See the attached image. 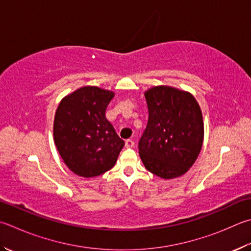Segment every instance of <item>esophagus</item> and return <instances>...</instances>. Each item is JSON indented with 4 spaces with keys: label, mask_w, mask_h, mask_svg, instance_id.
I'll use <instances>...</instances> for the list:
<instances>
[{
    "label": "esophagus",
    "mask_w": 251,
    "mask_h": 251,
    "mask_svg": "<svg viewBox=\"0 0 251 251\" xmlns=\"http://www.w3.org/2000/svg\"><path fill=\"white\" fill-rule=\"evenodd\" d=\"M126 148H133V146H134V141L133 140H130V139L126 140Z\"/></svg>",
    "instance_id": "34e87169"
}]
</instances>
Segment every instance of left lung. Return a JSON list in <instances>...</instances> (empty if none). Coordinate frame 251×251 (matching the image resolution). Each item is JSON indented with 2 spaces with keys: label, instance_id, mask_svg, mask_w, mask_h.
Instances as JSON below:
<instances>
[{
  "label": "left lung",
  "instance_id": "obj_1",
  "mask_svg": "<svg viewBox=\"0 0 251 251\" xmlns=\"http://www.w3.org/2000/svg\"><path fill=\"white\" fill-rule=\"evenodd\" d=\"M149 121L139 141L145 168L164 179L187 173L199 155L204 126L191 94L168 86L145 92Z\"/></svg>",
  "mask_w": 251,
  "mask_h": 251
}]
</instances>
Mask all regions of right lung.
Segmentation results:
<instances>
[{
    "label": "right lung",
    "mask_w": 251,
    "mask_h": 251,
    "mask_svg": "<svg viewBox=\"0 0 251 251\" xmlns=\"http://www.w3.org/2000/svg\"><path fill=\"white\" fill-rule=\"evenodd\" d=\"M113 96L112 92L85 86L64 97L56 109L54 143L65 165L78 176L108 172L125 146L105 115Z\"/></svg>",
    "instance_id": "1"
}]
</instances>
